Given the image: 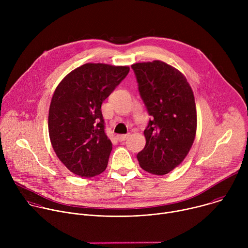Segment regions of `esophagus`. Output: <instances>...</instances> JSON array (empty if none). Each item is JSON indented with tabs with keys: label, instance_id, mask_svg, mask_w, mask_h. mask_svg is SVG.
Here are the masks:
<instances>
[{
	"label": "esophagus",
	"instance_id": "1",
	"mask_svg": "<svg viewBox=\"0 0 248 248\" xmlns=\"http://www.w3.org/2000/svg\"><path fill=\"white\" fill-rule=\"evenodd\" d=\"M128 137H129V133H127V134H119V135H117V138H118L120 141H124V140H126Z\"/></svg>",
	"mask_w": 248,
	"mask_h": 248
}]
</instances>
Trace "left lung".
I'll return each mask as SVG.
<instances>
[{
  "instance_id": "left-lung-1",
  "label": "left lung",
  "mask_w": 248,
  "mask_h": 248,
  "mask_svg": "<svg viewBox=\"0 0 248 248\" xmlns=\"http://www.w3.org/2000/svg\"><path fill=\"white\" fill-rule=\"evenodd\" d=\"M149 115L146 144L137 154L140 167L157 175L179 167L194 142L197 113L191 86L179 69L162 62L131 65Z\"/></svg>"
}]
</instances>
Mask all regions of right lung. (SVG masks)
I'll return each mask as SVG.
<instances>
[{"label": "right lung", "instance_id": "1", "mask_svg": "<svg viewBox=\"0 0 248 248\" xmlns=\"http://www.w3.org/2000/svg\"><path fill=\"white\" fill-rule=\"evenodd\" d=\"M128 72L127 65L87 62L54 91L48 117L51 144L60 161L81 178L107 168L113 145L104 130L101 106Z\"/></svg>", "mask_w": 248, "mask_h": 248}]
</instances>
